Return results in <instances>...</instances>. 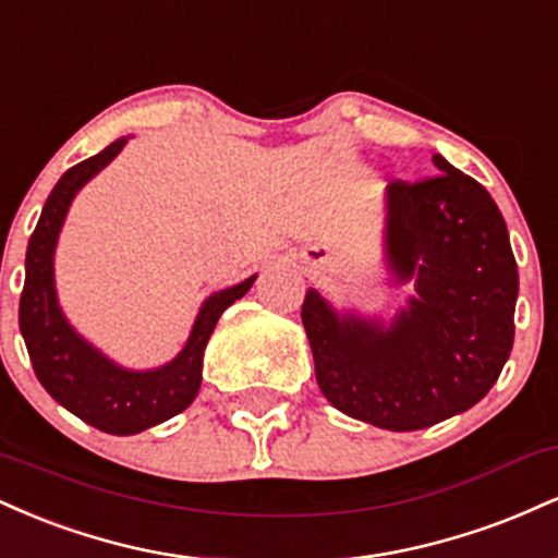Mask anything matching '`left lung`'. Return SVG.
Returning <instances> with one entry per match:
<instances>
[{
	"instance_id": "obj_1",
	"label": "left lung",
	"mask_w": 558,
	"mask_h": 558,
	"mask_svg": "<svg viewBox=\"0 0 558 558\" xmlns=\"http://www.w3.org/2000/svg\"><path fill=\"white\" fill-rule=\"evenodd\" d=\"M440 172L388 185V254L417 296L388 330L338 317L306 291L301 323L317 386L338 412L409 433L466 412L514 345L520 275L509 230L475 178L435 155Z\"/></svg>"
}]
</instances>
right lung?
<instances>
[{"label":"right lung","mask_w":558,"mask_h":558,"mask_svg":"<svg viewBox=\"0 0 558 558\" xmlns=\"http://www.w3.org/2000/svg\"><path fill=\"white\" fill-rule=\"evenodd\" d=\"M125 138L112 141L105 151L73 165L44 204L25 252V286L21 293V332L31 364L47 393L75 417L110 435H133L181 414L202 386L204 345L222 312L241 299L254 278L226 288L204 301L194 330L181 354L151 373H128L92 349L62 317L54 296L52 257L57 233L65 220L75 191L110 165Z\"/></svg>","instance_id":"add662e5"}]
</instances>
